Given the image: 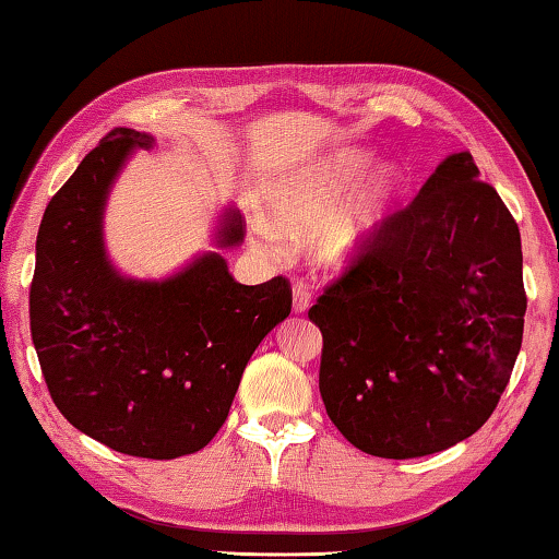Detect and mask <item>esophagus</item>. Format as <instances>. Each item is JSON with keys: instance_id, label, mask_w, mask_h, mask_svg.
<instances>
[{"instance_id": "34e87169", "label": "esophagus", "mask_w": 559, "mask_h": 559, "mask_svg": "<svg viewBox=\"0 0 559 559\" xmlns=\"http://www.w3.org/2000/svg\"><path fill=\"white\" fill-rule=\"evenodd\" d=\"M311 306V290L304 283H294V311L304 313Z\"/></svg>"}]
</instances>
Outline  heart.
<instances>
[{"mask_svg": "<svg viewBox=\"0 0 559 559\" xmlns=\"http://www.w3.org/2000/svg\"><path fill=\"white\" fill-rule=\"evenodd\" d=\"M369 168V153L341 150L326 160L290 173L271 190V226L283 236H296L313 228L359 186ZM399 193H402V175L396 170L379 173L359 195L348 200L326 226L316 233V261L323 265H346L369 251Z\"/></svg>", "mask_w": 559, "mask_h": 559, "instance_id": "b5f03b06", "label": "heart"}]
</instances>
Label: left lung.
I'll list each match as a JSON object with an SVG mask.
<instances>
[{
    "instance_id": "obj_1",
    "label": "left lung",
    "mask_w": 559,
    "mask_h": 559,
    "mask_svg": "<svg viewBox=\"0 0 559 559\" xmlns=\"http://www.w3.org/2000/svg\"><path fill=\"white\" fill-rule=\"evenodd\" d=\"M524 311L518 221L469 153L449 155L308 308L329 419L384 460L454 447L510 384Z\"/></svg>"
}]
</instances>
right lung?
<instances>
[{
	"label": "right lung",
	"mask_w": 559,
	"mask_h": 559,
	"mask_svg": "<svg viewBox=\"0 0 559 559\" xmlns=\"http://www.w3.org/2000/svg\"><path fill=\"white\" fill-rule=\"evenodd\" d=\"M153 138L115 128L49 200L37 233L29 329L49 396L99 444L175 460L211 441L255 346L290 313V283L243 286L218 253L160 283L128 281L103 248V205L132 147ZM226 218L221 243L243 238Z\"/></svg>",
	"instance_id": "obj_1"
}]
</instances>
